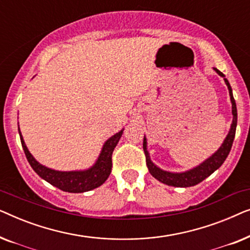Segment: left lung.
<instances>
[{"instance_id":"left-lung-1","label":"left lung","mask_w":250,"mask_h":250,"mask_svg":"<svg viewBox=\"0 0 250 250\" xmlns=\"http://www.w3.org/2000/svg\"><path fill=\"white\" fill-rule=\"evenodd\" d=\"M213 69L216 71L221 77L224 78L225 84H227V86L229 88V94H230V100L232 104V116H233V119H232L230 131H229L227 138L224 139V141L222 143L220 148H218L216 151L209 157V158L204 160L203 163L199 164V165L196 167H193V168L186 170V172H181V173L167 172V170L159 168L158 166L152 163V160L150 159L148 149H146V145H148V143H146V138L145 136V139H143V151H145L146 166H148L150 174H151L155 179L158 180L159 182L167 184V186L188 188V187H193L198 183L203 182L206 177L211 175L215 170L220 168L222 164L224 163V160L227 159L229 153H230L232 143H233L234 135H235V128H237V119H238L237 105H235L233 94H232L231 85L229 83L227 78H225V75L223 73H221L220 70L216 69V68H213Z\"/></svg>"}]
</instances>
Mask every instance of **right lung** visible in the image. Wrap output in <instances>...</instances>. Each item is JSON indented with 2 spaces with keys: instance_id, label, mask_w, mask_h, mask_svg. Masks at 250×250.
Returning <instances> with one entry per match:
<instances>
[{
  "instance_id": "add662e5",
  "label": "right lung",
  "mask_w": 250,
  "mask_h": 250,
  "mask_svg": "<svg viewBox=\"0 0 250 250\" xmlns=\"http://www.w3.org/2000/svg\"><path fill=\"white\" fill-rule=\"evenodd\" d=\"M18 131L26 158L28 160L29 165L32 166V168L36 172L37 175L42 177L43 180H45L46 182L52 184L53 187L58 188V189L66 191V192L81 193L91 191L95 189V188L100 187L101 184L105 182V180L108 179L109 175H110L112 167V152H114V149L117 146L123 132H124V128L121 129L118 133H116L115 135H112L111 138H109L104 142L100 155H99L97 162L94 163L93 166H91L87 169L68 170V172L49 168V167L44 166L37 162L32 153L29 152L28 148H27L26 143L23 141L21 132H20V128H18Z\"/></svg>"
}]
</instances>
